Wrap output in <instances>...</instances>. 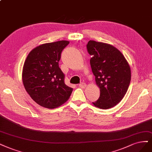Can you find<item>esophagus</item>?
I'll use <instances>...</instances> for the list:
<instances>
[{"mask_svg": "<svg viewBox=\"0 0 152 152\" xmlns=\"http://www.w3.org/2000/svg\"><path fill=\"white\" fill-rule=\"evenodd\" d=\"M86 86H87L86 83H84V82H82L81 83H80V84H79V87H81V88H85V87H86Z\"/></svg>", "mask_w": 152, "mask_h": 152, "instance_id": "esophagus-1", "label": "esophagus"}]
</instances>
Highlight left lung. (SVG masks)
Returning a JSON list of instances; mask_svg holds the SVG:
<instances>
[{"instance_id": "obj_1", "label": "left lung", "mask_w": 152, "mask_h": 152, "mask_svg": "<svg viewBox=\"0 0 152 152\" xmlns=\"http://www.w3.org/2000/svg\"><path fill=\"white\" fill-rule=\"evenodd\" d=\"M96 83L100 97L94 106L102 109L113 107L126 94L131 81V69L121 52L114 46L90 40L87 45Z\"/></svg>"}]
</instances>
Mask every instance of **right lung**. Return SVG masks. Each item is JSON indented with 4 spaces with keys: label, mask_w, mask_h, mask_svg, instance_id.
<instances>
[{
    "label": "right lung",
    "mask_w": 152,
    "mask_h": 152,
    "mask_svg": "<svg viewBox=\"0 0 152 152\" xmlns=\"http://www.w3.org/2000/svg\"><path fill=\"white\" fill-rule=\"evenodd\" d=\"M62 40L36 46L26 58L22 73L25 89L39 106L54 109L69 99L73 88L64 82L58 61L62 50L69 44Z\"/></svg>",
    "instance_id": "add662e5"
}]
</instances>
